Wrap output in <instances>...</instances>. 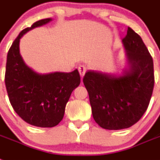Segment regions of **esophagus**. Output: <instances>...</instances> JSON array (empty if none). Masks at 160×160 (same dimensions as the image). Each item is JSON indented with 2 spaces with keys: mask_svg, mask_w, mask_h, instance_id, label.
Returning a JSON list of instances; mask_svg holds the SVG:
<instances>
[{
  "mask_svg": "<svg viewBox=\"0 0 160 160\" xmlns=\"http://www.w3.org/2000/svg\"><path fill=\"white\" fill-rule=\"evenodd\" d=\"M78 70H79V72H80V76H81V77H83V76H84V74H85L87 68H86V67L84 66V65H80V66L79 67Z\"/></svg>",
  "mask_w": 160,
  "mask_h": 160,
  "instance_id": "esophagus-1",
  "label": "esophagus"
}]
</instances>
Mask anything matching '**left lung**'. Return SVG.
Here are the masks:
<instances>
[{"label":"left lung","mask_w":160,"mask_h":160,"mask_svg":"<svg viewBox=\"0 0 160 160\" xmlns=\"http://www.w3.org/2000/svg\"><path fill=\"white\" fill-rule=\"evenodd\" d=\"M122 42L129 63L122 75L88 71L83 79L94 120L106 130L126 129L138 122L155 84L153 59L141 37L128 27Z\"/></svg>","instance_id":"left-lung-1"}]
</instances>
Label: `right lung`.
Masks as SVG:
<instances>
[{"label": "right lung", "instance_id": "add662e5", "mask_svg": "<svg viewBox=\"0 0 160 160\" xmlns=\"http://www.w3.org/2000/svg\"><path fill=\"white\" fill-rule=\"evenodd\" d=\"M51 20H39L22 30L7 55L5 82L11 105L21 118L38 127H53L59 124L72 91L80 83L77 69L69 73L38 74L26 66L21 56L19 42L22 36Z\"/></svg>", "mask_w": 160, "mask_h": 160}]
</instances>
